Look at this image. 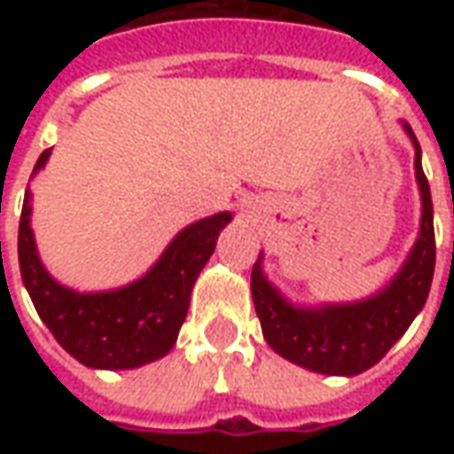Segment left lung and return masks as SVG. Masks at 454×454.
<instances>
[{"mask_svg":"<svg viewBox=\"0 0 454 454\" xmlns=\"http://www.w3.org/2000/svg\"><path fill=\"white\" fill-rule=\"evenodd\" d=\"M416 148V182L420 189V233L396 277L381 292L352 304L318 309L292 306L262 272V257L253 265L250 289L267 345L299 367L321 374L352 377L370 370L406 333L426 304L435 270V231L428 179L420 168V145L403 123Z\"/></svg>","mask_w":454,"mask_h":454,"instance_id":"left-lung-1","label":"left lung"}]
</instances>
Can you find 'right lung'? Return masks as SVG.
Masks as SVG:
<instances>
[{"mask_svg":"<svg viewBox=\"0 0 454 454\" xmlns=\"http://www.w3.org/2000/svg\"><path fill=\"white\" fill-rule=\"evenodd\" d=\"M48 158L51 148L41 153L34 175ZM231 218V211H221L179 231L136 282L114 292L80 294L45 272L31 231V194L26 192L19 221L21 279L41 321L74 360L94 370H133L172 350L187 318L192 286Z\"/></svg>","mask_w":454,"mask_h":454,"instance_id":"obj_1","label":"right lung"}]
</instances>
